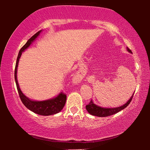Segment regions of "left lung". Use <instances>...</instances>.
<instances>
[{"instance_id": "8db88e82", "label": "left lung", "mask_w": 150, "mask_h": 150, "mask_svg": "<svg viewBox=\"0 0 150 150\" xmlns=\"http://www.w3.org/2000/svg\"><path fill=\"white\" fill-rule=\"evenodd\" d=\"M128 50L129 52L132 53V51H131L130 49H129L128 48ZM132 95V97L130 98V100H128V102H126V104H125L124 105H123L122 106H120V107H117V108H102L100 106H98L97 105H96L95 104H93V102L92 100H91V101L87 105H86V109L88 111L89 113H90L92 115L94 116H98V117H107V116H110L112 115H114L117 113V112H120V110H122L126 107V106H128V104L130 103V102L132 101V99L133 98Z\"/></svg>"}]
</instances>
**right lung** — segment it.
Masks as SVG:
<instances>
[{
    "label": "right lung",
    "instance_id": "add662e5",
    "mask_svg": "<svg viewBox=\"0 0 150 150\" xmlns=\"http://www.w3.org/2000/svg\"><path fill=\"white\" fill-rule=\"evenodd\" d=\"M41 31H38L32 36L28 42L22 47L21 49L20 50V52L18 53V56L17 58V61H16V64L15 67V81L16 83V87H17V89L19 93V96L20 98V100L24 104V105L26 106V108L31 110V111L34 112L35 113L41 115H51L56 114L57 112H60L63 108L64 107L65 102H66L67 95L65 94L63 92L59 94L57 97L53 98V99L45 100V101H33L26 98L25 96L22 93V92L20 90L19 85H18V83L17 81V67L18 65V61H19L20 57H21L22 52H23L24 50H26L28 46H30V44L35 40V38L39 35Z\"/></svg>",
    "mask_w": 150,
    "mask_h": 150
}]
</instances>
